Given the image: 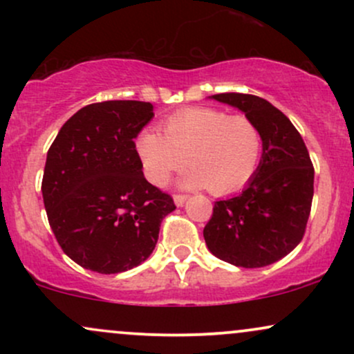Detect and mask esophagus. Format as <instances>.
Returning <instances> with one entry per match:
<instances>
[{"label":"esophagus","mask_w":354,"mask_h":354,"mask_svg":"<svg viewBox=\"0 0 354 354\" xmlns=\"http://www.w3.org/2000/svg\"><path fill=\"white\" fill-rule=\"evenodd\" d=\"M173 200H174V205H176V206H183V205H185V201L188 200V196H186V194H174Z\"/></svg>","instance_id":"esophagus-1"}]
</instances>
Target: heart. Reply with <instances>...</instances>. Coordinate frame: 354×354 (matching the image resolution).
I'll use <instances>...</instances> for the list:
<instances>
[{
	"label": "heart",
	"mask_w": 354,
	"mask_h": 354,
	"mask_svg": "<svg viewBox=\"0 0 354 354\" xmlns=\"http://www.w3.org/2000/svg\"><path fill=\"white\" fill-rule=\"evenodd\" d=\"M135 148L145 176L154 186H163L186 161L191 168L183 176V186H206L221 196L245 188L254 176L263 135L248 116L216 108H188L166 118L163 135L141 131Z\"/></svg>",
	"instance_id": "heart-1"
}]
</instances>
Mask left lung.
I'll list each match as a JSON object with an SVG mask.
<instances>
[{
	"mask_svg": "<svg viewBox=\"0 0 354 354\" xmlns=\"http://www.w3.org/2000/svg\"><path fill=\"white\" fill-rule=\"evenodd\" d=\"M253 120L263 154L246 188L216 201L203 230L216 258L239 268H263L295 250L304 236L313 201L315 168L301 135L270 101L243 93L211 96Z\"/></svg>",
	"mask_w": 354,
	"mask_h": 354,
	"instance_id": "left-lung-1",
	"label": "left lung"
}]
</instances>
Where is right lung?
Listing matches in <instances>:
<instances>
[{
	"label": "right lung",
	"mask_w": 354,
	"mask_h": 354,
	"mask_svg": "<svg viewBox=\"0 0 354 354\" xmlns=\"http://www.w3.org/2000/svg\"><path fill=\"white\" fill-rule=\"evenodd\" d=\"M153 104L116 100L81 108L48 149L41 191L56 241L101 274L131 270L153 253L173 198L146 181L135 138Z\"/></svg>",
	"instance_id": "right-lung-1"
}]
</instances>
